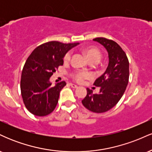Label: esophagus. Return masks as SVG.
I'll list each match as a JSON object with an SVG mask.
<instances>
[{"label": "esophagus", "instance_id": "1", "mask_svg": "<svg viewBox=\"0 0 152 152\" xmlns=\"http://www.w3.org/2000/svg\"><path fill=\"white\" fill-rule=\"evenodd\" d=\"M70 86L72 87V88H77L78 87V86H76V84H74V83H70Z\"/></svg>", "mask_w": 152, "mask_h": 152}]
</instances>
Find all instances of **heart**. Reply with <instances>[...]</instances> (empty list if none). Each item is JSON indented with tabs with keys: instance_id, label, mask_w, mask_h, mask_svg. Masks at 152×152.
Wrapping results in <instances>:
<instances>
[{
	"instance_id": "b5f03b06",
	"label": "heart",
	"mask_w": 152,
	"mask_h": 152,
	"mask_svg": "<svg viewBox=\"0 0 152 152\" xmlns=\"http://www.w3.org/2000/svg\"><path fill=\"white\" fill-rule=\"evenodd\" d=\"M84 53L86 54L87 58L89 61V62L94 61L96 62L97 64L99 61H100L101 58H102V53L99 51L98 49L95 48H87L84 50ZM71 52H68L66 53V55L64 56V60L65 62H68L71 58ZM90 74H88L86 71H75V72L71 74V77L73 78V79L74 81H76L78 83H82L84 80L87 79V78H89Z\"/></svg>"
}]
</instances>
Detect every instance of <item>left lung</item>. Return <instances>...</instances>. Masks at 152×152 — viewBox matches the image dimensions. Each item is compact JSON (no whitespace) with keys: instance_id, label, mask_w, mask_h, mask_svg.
Here are the masks:
<instances>
[{"instance_id":"left-lung-1","label":"left lung","mask_w":152,"mask_h":152,"mask_svg":"<svg viewBox=\"0 0 152 152\" xmlns=\"http://www.w3.org/2000/svg\"><path fill=\"white\" fill-rule=\"evenodd\" d=\"M109 54V64L105 72L94 81L100 88L98 94L87 88V94L82 100L83 105L92 112L104 113L112 109L124 94L129 77V63L126 53L119 45L112 40L96 38Z\"/></svg>"}]
</instances>
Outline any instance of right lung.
Listing matches in <instances>:
<instances>
[{
    "mask_svg": "<svg viewBox=\"0 0 152 152\" xmlns=\"http://www.w3.org/2000/svg\"><path fill=\"white\" fill-rule=\"evenodd\" d=\"M79 43L50 41L33 50L25 63L20 79V91L26 109L35 116H47L55 109L65 81L52 86L49 79L64 64L66 53Z\"/></svg>",
    "mask_w": 152,
    "mask_h": 152,
    "instance_id": "add662e5",
    "label": "right lung"
}]
</instances>
